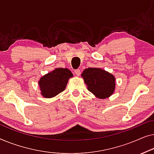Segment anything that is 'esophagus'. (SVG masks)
<instances>
[{
  "label": "esophagus",
  "mask_w": 154,
  "mask_h": 154,
  "mask_svg": "<svg viewBox=\"0 0 154 154\" xmlns=\"http://www.w3.org/2000/svg\"><path fill=\"white\" fill-rule=\"evenodd\" d=\"M74 72H75V75H77V76H79V75H80V70H79V69H76V70H75Z\"/></svg>",
  "instance_id": "34e87169"
}]
</instances>
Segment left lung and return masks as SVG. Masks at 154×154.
<instances>
[{
	"instance_id": "obj_1",
	"label": "left lung",
	"mask_w": 154,
	"mask_h": 154,
	"mask_svg": "<svg viewBox=\"0 0 154 154\" xmlns=\"http://www.w3.org/2000/svg\"><path fill=\"white\" fill-rule=\"evenodd\" d=\"M82 77L87 85L88 90L98 98H108L115 89V78L100 68H86L82 72Z\"/></svg>"
}]
</instances>
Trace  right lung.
I'll return each mask as SVG.
<instances>
[{
	"instance_id": "obj_1",
	"label": "right lung",
	"mask_w": 154,
	"mask_h": 154,
	"mask_svg": "<svg viewBox=\"0 0 154 154\" xmlns=\"http://www.w3.org/2000/svg\"><path fill=\"white\" fill-rule=\"evenodd\" d=\"M72 73L67 68H56L43 76L39 81L41 94L47 98H52L63 91Z\"/></svg>"
}]
</instances>
